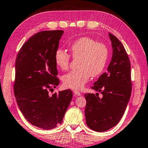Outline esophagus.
Masks as SVG:
<instances>
[{
    "instance_id": "34e87169",
    "label": "esophagus",
    "mask_w": 148,
    "mask_h": 148,
    "mask_svg": "<svg viewBox=\"0 0 148 148\" xmlns=\"http://www.w3.org/2000/svg\"><path fill=\"white\" fill-rule=\"evenodd\" d=\"M74 93L75 94V95H77V96H80L81 95V93L79 92V91H76V90L74 91Z\"/></svg>"
}]
</instances>
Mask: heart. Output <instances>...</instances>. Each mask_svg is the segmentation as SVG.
I'll list each match as a JSON object with an SVG mask.
<instances>
[{
    "instance_id": "1",
    "label": "heart",
    "mask_w": 148,
    "mask_h": 148,
    "mask_svg": "<svg viewBox=\"0 0 148 148\" xmlns=\"http://www.w3.org/2000/svg\"><path fill=\"white\" fill-rule=\"evenodd\" d=\"M70 51L74 58H79V69L64 75L63 84L68 88L80 90L91 76H97L103 71L109 57V50L105 45L97 43L90 37H82L70 45ZM55 60L61 70L69 69L70 55L64 51L57 49L55 53Z\"/></svg>"
}]
</instances>
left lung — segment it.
Here are the masks:
<instances>
[{"instance_id": "left-lung-1", "label": "left lung", "mask_w": 148, "mask_h": 148, "mask_svg": "<svg viewBox=\"0 0 148 148\" xmlns=\"http://www.w3.org/2000/svg\"><path fill=\"white\" fill-rule=\"evenodd\" d=\"M112 55L106 72L93 84L99 93H86L85 109L88 126L96 132H105L121 121L127 107L132 91L130 62L121 42L111 34Z\"/></svg>"}]
</instances>
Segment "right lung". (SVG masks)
I'll list each match as a JSON object with an SVG mask.
<instances>
[{"label": "right lung", "instance_id": "add662e5", "mask_svg": "<svg viewBox=\"0 0 148 148\" xmlns=\"http://www.w3.org/2000/svg\"><path fill=\"white\" fill-rule=\"evenodd\" d=\"M63 34L38 32L23 45L16 60L14 90L18 107L29 123L44 130L62 123L72 99L70 90L49 93L59 84L55 53Z\"/></svg>", "mask_w": 148, "mask_h": 148}]
</instances>
